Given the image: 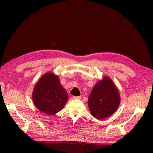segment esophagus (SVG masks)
Returning a JSON list of instances; mask_svg holds the SVG:
<instances>
[{
	"label": "esophagus",
	"instance_id": "34e87169",
	"mask_svg": "<svg viewBox=\"0 0 153 153\" xmlns=\"http://www.w3.org/2000/svg\"><path fill=\"white\" fill-rule=\"evenodd\" d=\"M73 99H76V100H80L81 99V96H73Z\"/></svg>",
	"mask_w": 153,
	"mask_h": 153
}]
</instances>
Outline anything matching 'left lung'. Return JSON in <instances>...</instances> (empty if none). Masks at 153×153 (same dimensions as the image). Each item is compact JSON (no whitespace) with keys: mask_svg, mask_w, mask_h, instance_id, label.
I'll list each match as a JSON object with an SVG mask.
<instances>
[{"mask_svg":"<svg viewBox=\"0 0 153 153\" xmlns=\"http://www.w3.org/2000/svg\"><path fill=\"white\" fill-rule=\"evenodd\" d=\"M120 103L117 89L108 77H104L92 90L88 99V105L91 115L98 119L110 116Z\"/></svg>","mask_w":153,"mask_h":153,"instance_id":"1","label":"left lung"}]
</instances>
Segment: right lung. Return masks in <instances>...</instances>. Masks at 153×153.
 Returning <instances> with one entry per match:
<instances>
[{"mask_svg": "<svg viewBox=\"0 0 153 153\" xmlns=\"http://www.w3.org/2000/svg\"><path fill=\"white\" fill-rule=\"evenodd\" d=\"M68 95L57 76L47 73L37 83L32 93L35 106L41 112L53 115L61 111L66 105Z\"/></svg>", "mask_w": 153, "mask_h": 153, "instance_id": "1", "label": "right lung"}]
</instances>
